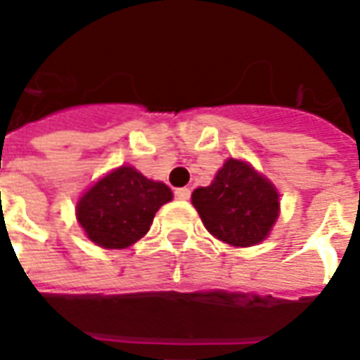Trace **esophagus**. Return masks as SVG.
Masks as SVG:
<instances>
[{"instance_id":"34e87169","label":"esophagus","mask_w":360,"mask_h":360,"mask_svg":"<svg viewBox=\"0 0 360 360\" xmlns=\"http://www.w3.org/2000/svg\"><path fill=\"white\" fill-rule=\"evenodd\" d=\"M175 198H179V200H188V198H191V188H175Z\"/></svg>"}]
</instances>
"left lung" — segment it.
<instances>
[{
    "label": "left lung",
    "mask_w": 360,
    "mask_h": 360,
    "mask_svg": "<svg viewBox=\"0 0 360 360\" xmlns=\"http://www.w3.org/2000/svg\"><path fill=\"white\" fill-rule=\"evenodd\" d=\"M193 204L206 229L233 247L266 239L279 212L274 185L239 160H227L212 185L196 188Z\"/></svg>",
    "instance_id": "obj_1"
}]
</instances>
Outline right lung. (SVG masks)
<instances>
[{"instance_id":"add662e5","label":"right lung","mask_w":360,"mask_h":360,"mask_svg":"<svg viewBox=\"0 0 360 360\" xmlns=\"http://www.w3.org/2000/svg\"><path fill=\"white\" fill-rule=\"evenodd\" d=\"M172 196L167 185L123 165L84 193L77 204V219L96 245L125 249L146 235L160 206Z\"/></svg>"}]
</instances>
